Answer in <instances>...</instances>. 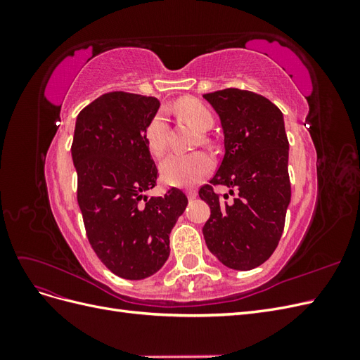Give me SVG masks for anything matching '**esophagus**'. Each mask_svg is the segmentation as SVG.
Segmentation results:
<instances>
[{
	"instance_id": "esophagus-1",
	"label": "esophagus",
	"mask_w": 360,
	"mask_h": 360,
	"mask_svg": "<svg viewBox=\"0 0 360 360\" xmlns=\"http://www.w3.org/2000/svg\"><path fill=\"white\" fill-rule=\"evenodd\" d=\"M186 193H188V198H189V200H195V198H197V191L188 189V191H186Z\"/></svg>"
}]
</instances>
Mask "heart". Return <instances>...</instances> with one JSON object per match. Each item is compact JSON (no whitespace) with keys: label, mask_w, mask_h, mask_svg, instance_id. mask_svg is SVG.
Here are the masks:
<instances>
[{"label":"heart","mask_w":360,"mask_h":360,"mask_svg":"<svg viewBox=\"0 0 360 360\" xmlns=\"http://www.w3.org/2000/svg\"><path fill=\"white\" fill-rule=\"evenodd\" d=\"M176 112L200 132L213 126V115L207 108L193 99H181L174 106ZM146 144L150 153L159 158L167 150V122L162 114H156L146 127ZM213 162L202 151L174 153L160 163L162 179L171 186H193L210 172Z\"/></svg>","instance_id":"1"}]
</instances>
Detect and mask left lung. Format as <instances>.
Returning <instances> with one entry per match:
<instances>
[{
    "mask_svg": "<svg viewBox=\"0 0 360 360\" xmlns=\"http://www.w3.org/2000/svg\"><path fill=\"white\" fill-rule=\"evenodd\" d=\"M202 97L221 120L225 151L210 184L200 189L212 212L204 240L228 269H255L276 249L291 201L284 115L252 91L225 89ZM216 184L235 198H217Z\"/></svg>",
    "mask_w": 360,
    "mask_h": 360,
    "instance_id": "8db88e82",
    "label": "left lung"
}]
</instances>
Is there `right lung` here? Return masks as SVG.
<instances>
[{
	"mask_svg": "<svg viewBox=\"0 0 360 360\" xmlns=\"http://www.w3.org/2000/svg\"><path fill=\"white\" fill-rule=\"evenodd\" d=\"M159 106L156 97L114 91L85 106L75 123L70 151L86 237L102 263L130 281L165 264L171 230L188 205L177 188L146 195L159 177L144 136Z\"/></svg>",
	"mask_w": 360,
	"mask_h": 360,
	"instance_id": "right-lung-1",
	"label": "right lung"
}]
</instances>
